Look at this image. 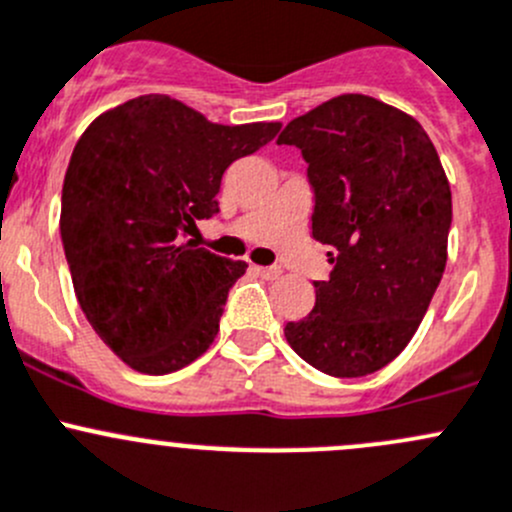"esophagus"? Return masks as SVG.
I'll return each mask as SVG.
<instances>
[{
    "instance_id": "esophagus-1",
    "label": "esophagus",
    "mask_w": 512,
    "mask_h": 512,
    "mask_svg": "<svg viewBox=\"0 0 512 512\" xmlns=\"http://www.w3.org/2000/svg\"><path fill=\"white\" fill-rule=\"evenodd\" d=\"M252 270H255L260 277H265V280H277V277L282 275L280 267H260V265H255V267H252Z\"/></svg>"
}]
</instances>
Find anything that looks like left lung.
Returning a JSON list of instances; mask_svg holds the SVG:
<instances>
[{
	"instance_id": "1",
	"label": "left lung",
	"mask_w": 512,
	"mask_h": 512,
	"mask_svg": "<svg viewBox=\"0 0 512 512\" xmlns=\"http://www.w3.org/2000/svg\"><path fill=\"white\" fill-rule=\"evenodd\" d=\"M302 151L312 235L329 245L314 309L287 322L289 347L339 379L404 352L446 270L451 188L416 118L344 94L294 118L277 138Z\"/></svg>"
}]
</instances>
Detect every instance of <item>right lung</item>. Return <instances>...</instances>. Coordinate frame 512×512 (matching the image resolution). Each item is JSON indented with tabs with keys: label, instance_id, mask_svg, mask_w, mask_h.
<instances>
[{
	"label": "right lung",
	"instance_id": "1",
	"mask_svg": "<svg viewBox=\"0 0 512 512\" xmlns=\"http://www.w3.org/2000/svg\"><path fill=\"white\" fill-rule=\"evenodd\" d=\"M280 123L220 126L151 94L106 111L71 153L61 242L94 332L143 374H170L213 344L232 285L245 275L188 235L220 213L232 160L270 143Z\"/></svg>",
	"mask_w": 512,
	"mask_h": 512
}]
</instances>
